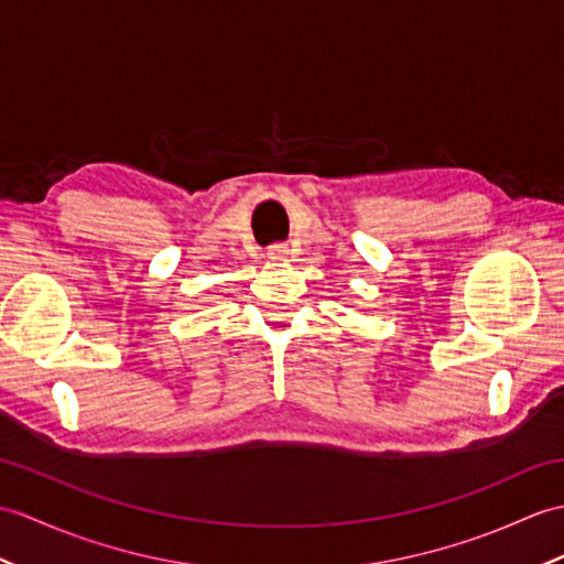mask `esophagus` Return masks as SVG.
Listing matches in <instances>:
<instances>
[{
  "instance_id": "34e87169",
  "label": "esophagus",
  "mask_w": 564,
  "mask_h": 564,
  "mask_svg": "<svg viewBox=\"0 0 564 564\" xmlns=\"http://www.w3.org/2000/svg\"><path fill=\"white\" fill-rule=\"evenodd\" d=\"M288 252H291V250H288V245H283V242H276V245H271L269 247V259L271 261H283L285 257H288Z\"/></svg>"
}]
</instances>
